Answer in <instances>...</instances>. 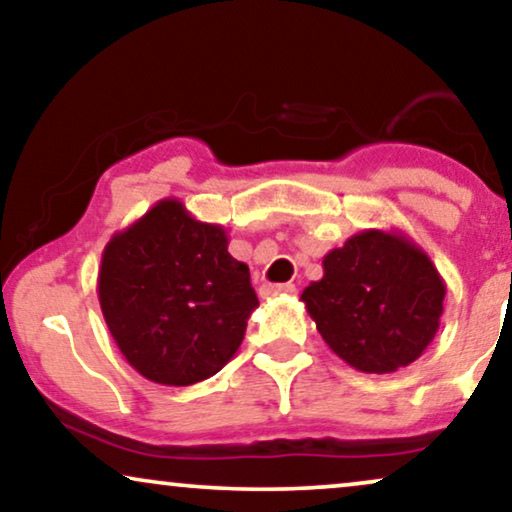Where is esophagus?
Returning a JSON list of instances; mask_svg holds the SVG:
<instances>
[{
    "label": "esophagus",
    "mask_w": 512,
    "mask_h": 512,
    "mask_svg": "<svg viewBox=\"0 0 512 512\" xmlns=\"http://www.w3.org/2000/svg\"><path fill=\"white\" fill-rule=\"evenodd\" d=\"M296 293V284L286 282V284H263L261 286V296L263 298H277V296H291Z\"/></svg>",
    "instance_id": "esophagus-1"
}]
</instances>
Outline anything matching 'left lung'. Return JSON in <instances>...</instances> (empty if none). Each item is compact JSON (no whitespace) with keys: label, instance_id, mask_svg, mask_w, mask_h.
Masks as SVG:
<instances>
[{"label":"left lung","instance_id":"8db88e82","mask_svg":"<svg viewBox=\"0 0 512 512\" xmlns=\"http://www.w3.org/2000/svg\"><path fill=\"white\" fill-rule=\"evenodd\" d=\"M447 286L401 230L368 228L324 256L300 300L328 347L361 373H396L436 338Z\"/></svg>","mask_w":512,"mask_h":512}]
</instances>
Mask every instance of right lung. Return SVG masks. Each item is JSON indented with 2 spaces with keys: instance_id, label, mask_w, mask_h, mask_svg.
<instances>
[{
  "instance_id": "right-lung-1",
  "label": "right lung",
  "mask_w": 512,
  "mask_h": 512,
  "mask_svg": "<svg viewBox=\"0 0 512 512\" xmlns=\"http://www.w3.org/2000/svg\"><path fill=\"white\" fill-rule=\"evenodd\" d=\"M97 298L125 361L146 380L188 387L219 373L258 307L228 233L165 198L107 242Z\"/></svg>"
}]
</instances>
